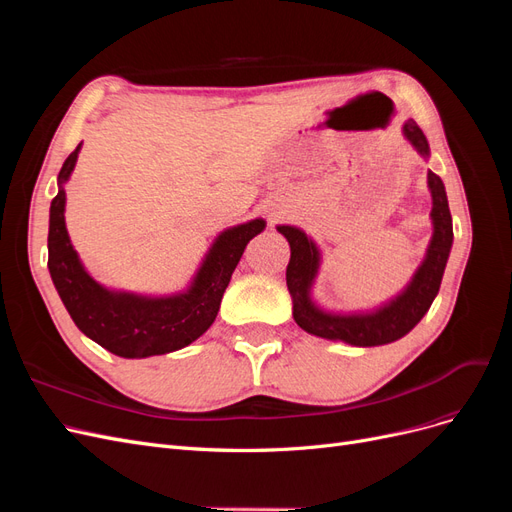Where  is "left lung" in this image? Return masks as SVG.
Segmentation results:
<instances>
[{
    "mask_svg": "<svg viewBox=\"0 0 512 512\" xmlns=\"http://www.w3.org/2000/svg\"><path fill=\"white\" fill-rule=\"evenodd\" d=\"M406 141L423 160L431 151L423 130L414 119L401 128ZM427 188L431 194V239L421 265L412 273L410 282L395 297L382 301L371 309H327L314 299V286L322 267V250L318 243L299 226L277 224L290 245V262L286 267V286L292 299V316L303 331L329 342H344L352 346H384L408 335L429 312L442 284V275L453 247V218L448 209L444 183L436 173H427Z\"/></svg>",
    "mask_w": 512,
    "mask_h": 512,
    "instance_id": "obj_1",
    "label": "left lung"
}]
</instances>
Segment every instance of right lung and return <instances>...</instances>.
Returning <instances> with one entry per match:
<instances>
[{
	"label": "right lung",
	"instance_id": "obj_1",
	"mask_svg": "<svg viewBox=\"0 0 512 512\" xmlns=\"http://www.w3.org/2000/svg\"><path fill=\"white\" fill-rule=\"evenodd\" d=\"M81 147L83 143L61 166L57 196L49 211V273L61 303L89 339L123 359H147L190 346L218 316L224 290L245 245L267 228V222L254 218L224 228L181 290L145 294L108 288L85 269L66 228V183Z\"/></svg>",
	"mask_w": 512,
	"mask_h": 512
}]
</instances>
